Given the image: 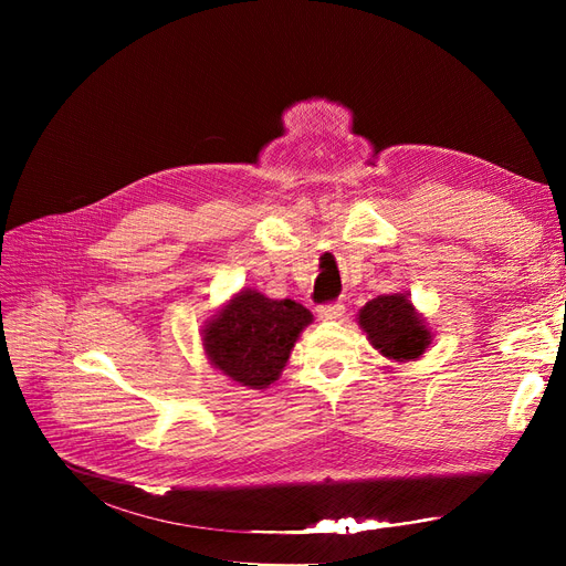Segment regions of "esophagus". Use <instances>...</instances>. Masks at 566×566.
Masks as SVG:
<instances>
[{
  "label": "esophagus",
  "mask_w": 566,
  "mask_h": 566,
  "mask_svg": "<svg viewBox=\"0 0 566 566\" xmlns=\"http://www.w3.org/2000/svg\"><path fill=\"white\" fill-rule=\"evenodd\" d=\"M316 314L321 321H337L345 314V304L342 302H331V304H321L316 306Z\"/></svg>",
  "instance_id": "34e87169"
}]
</instances>
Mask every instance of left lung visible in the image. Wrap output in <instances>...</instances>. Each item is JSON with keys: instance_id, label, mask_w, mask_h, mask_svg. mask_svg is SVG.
Instances as JSON below:
<instances>
[{"instance_id": "obj_1", "label": "left lung", "mask_w": 566, "mask_h": 566, "mask_svg": "<svg viewBox=\"0 0 566 566\" xmlns=\"http://www.w3.org/2000/svg\"><path fill=\"white\" fill-rule=\"evenodd\" d=\"M358 325L370 345L391 361H416L432 342L424 318L416 312L406 293H391L370 300L358 312Z\"/></svg>"}]
</instances>
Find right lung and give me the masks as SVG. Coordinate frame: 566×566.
<instances>
[{
  "mask_svg": "<svg viewBox=\"0 0 566 566\" xmlns=\"http://www.w3.org/2000/svg\"><path fill=\"white\" fill-rule=\"evenodd\" d=\"M312 321V312L295 300H269L245 287L205 323L202 347L210 364L233 382L264 389L279 380Z\"/></svg>",
  "mask_w": 566,
  "mask_h": 566,
  "instance_id": "obj_1",
  "label": "right lung"
}]
</instances>
